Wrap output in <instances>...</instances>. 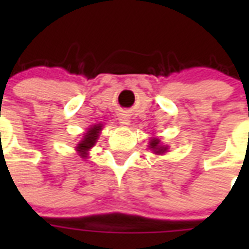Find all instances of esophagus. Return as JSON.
I'll return each instance as SVG.
<instances>
[{
    "mask_svg": "<svg viewBox=\"0 0 249 249\" xmlns=\"http://www.w3.org/2000/svg\"><path fill=\"white\" fill-rule=\"evenodd\" d=\"M129 123H130V120H129L128 115L126 113H121L120 117H119V124L123 125V126H126V125H129Z\"/></svg>",
    "mask_w": 249,
    "mask_h": 249,
    "instance_id": "1",
    "label": "esophagus"
}]
</instances>
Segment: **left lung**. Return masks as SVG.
Wrapping results in <instances>:
<instances>
[{
    "mask_svg": "<svg viewBox=\"0 0 249 249\" xmlns=\"http://www.w3.org/2000/svg\"><path fill=\"white\" fill-rule=\"evenodd\" d=\"M148 147L151 148L152 151L155 152V154H158V155H161V154L166 152V150H168V146L160 144V140H158V138H152V140L150 141V146H148Z\"/></svg>",
    "mask_w": 249,
    "mask_h": 249,
    "instance_id": "1",
    "label": "left lung"
}]
</instances>
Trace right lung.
<instances>
[{"instance_id":"right-lung-1","label":"right lung","mask_w":249,"mask_h":249,"mask_svg":"<svg viewBox=\"0 0 249 249\" xmlns=\"http://www.w3.org/2000/svg\"><path fill=\"white\" fill-rule=\"evenodd\" d=\"M101 130L102 124H97L88 129V132L84 134L83 140L80 141L79 144L76 146V151L79 152V155L81 156V158H88V151L95 144Z\"/></svg>"}]
</instances>
